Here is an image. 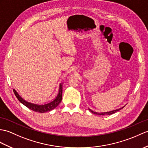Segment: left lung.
<instances>
[{"label":"left lung","instance_id":"obj_1","mask_svg":"<svg viewBox=\"0 0 148 148\" xmlns=\"http://www.w3.org/2000/svg\"><path fill=\"white\" fill-rule=\"evenodd\" d=\"M124 106H123L122 108H119V109H116V110H112V111H110V112H102V113H98V112H94L91 110V109L89 108V110H90L91 113H94V114H97V115H112L113 114V113H114L116 112L119 111L120 110H121L122 108H123Z\"/></svg>","mask_w":148,"mask_h":148}]
</instances>
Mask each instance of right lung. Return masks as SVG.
Returning <instances> with one entry per match:
<instances>
[{
	"label": "right lung",
	"instance_id": "right-lung-1",
	"mask_svg": "<svg viewBox=\"0 0 148 148\" xmlns=\"http://www.w3.org/2000/svg\"><path fill=\"white\" fill-rule=\"evenodd\" d=\"M13 91L16 98H18V100L21 103H23L24 105L26 106V107L29 108L30 110H32L36 112H39V113H44V112L51 111V110H53L55 108L57 107V106L58 105V104L61 102L62 99V84H60L59 91H58V93L56 99H55L52 101H51L50 103H49L45 104V105H38L31 103L27 102L20 97L19 94L17 92V91L14 90V89L13 90Z\"/></svg>",
	"mask_w": 148,
	"mask_h": 148
}]
</instances>
